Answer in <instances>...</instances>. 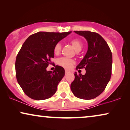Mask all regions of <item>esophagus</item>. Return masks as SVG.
<instances>
[{"instance_id": "34e87169", "label": "esophagus", "mask_w": 130, "mask_h": 130, "mask_svg": "<svg viewBox=\"0 0 130 130\" xmlns=\"http://www.w3.org/2000/svg\"><path fill=\"white\" fill-rule=\"evenodd\" d=\"M65 72H66V73H69L70 72V71L68 70H67V69H66V70H65Z\"/></svg>"}]
</instances>
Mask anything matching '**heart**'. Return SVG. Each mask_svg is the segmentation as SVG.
<instances>
[{
    "instance_id": "obj_1",
    "label": "heart",
    "mask_w": 130,
    "mask_h": 130,
    "mask_svg": "<svg viewBox=\"0 0 130 130\" xmlns=\"http://www.w3.org/2000/svg\"><path fill=\"white\" fill-rule=\"evenodd\" d=\"M70 43L74 47L76 52H80L83 48V43L81 41L78 39H73L70 41ZM61 44L60 42L57 43L54 47V53L56 55H58L61 52ZM74 60L66 57H61L57 60V64L60 66L64 67L66 69H69L73 64Z\"/></svg>"
}]
</instances>
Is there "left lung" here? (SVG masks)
Wrapping results in <instances>:
<instances>
[{"instance_id": "8db88e82", "label": "left lung", "mask_w": 130, "mask_h": 130, "mask_svg": "<svg viewBox=\"0 0 130 130\" xmlns=\"http://www.w3.org/2000/svg\"><path fill=\"white\" fill-rule=\"evenodd\" d=\"M83 36L88 44L86 54L76 69L85 68L86 73H74L70 85L74 95L82 99H92L102 93L111 76L112 56L104 38L98 33L89 31H75Z\"/></svg>"}]
</instances>
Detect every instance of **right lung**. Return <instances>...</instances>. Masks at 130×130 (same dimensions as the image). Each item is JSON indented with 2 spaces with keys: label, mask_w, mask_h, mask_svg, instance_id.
<instances>
[{
  "label": "right lung",
  "mask_w": 130,
  "mask_h": 130,
  "mask_svg": "<svg viewBox=\"0 0 130 130\" xmlns=\"http://www.w3.org/2000/svg\"><path fill=\"white\" fill-rule=\"evenodd\" d=\"M71 32H38L30 35L23 44L16 58V76L28 96L44 100L56 93L58 83L64 76V69L56 66L51 72L47 67L54 57V45Z\"/></svg>",
  "instance_id": "obj_1"
}]
</instances>
